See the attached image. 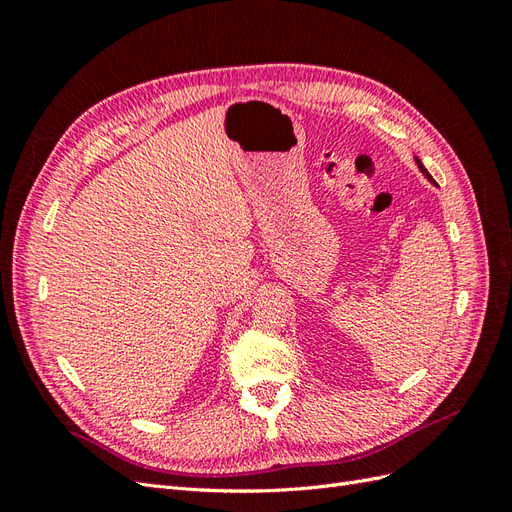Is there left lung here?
<instances>
[{
	"label": "left lung",
	"mask_w": 512,
	"mask_h": 512,
	"mask_svg": "<svg viewBox=\"0 0 512 512\" xmlns=\"http://www.w3.org/2000/svg\"><path fill=\"white\" fill-rule=\"evenodd\" d=\"M414 160H416V164H418V168H421V173H423V175H425V177H427V179H429V181H433V179H431V175H429V173H427V168H425V166H423V162H421V160H418V158H414Z\"/></svg>",
	"instance_id": "obj_1"
}]
</instances>
